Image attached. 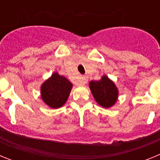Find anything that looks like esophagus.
<instances>
[{
    "mask_svg": "<svg viewBox=\"0 0 160 160\" xmlns=\"http://www.w3.org/2000/svg\"><path fill=\"white\" fill-rule=\"evenodd\" d=\"M87 81H88V79H87V76H81L80 80L78 81V83L80 85H85L87 82Z\"/></svg>",
    "mask_w": 160,
    "mask_h": 160,
    "instance_id": "obj_1",
    "label": "esophagus"
}]
</instances>
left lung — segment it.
<instances>
[{"mask_svg":"<svg viewBox=\"0 0 160 160\" xmlns=\"http://www.w3.org/2000/svg\"><path fill=\"white\" fill-rule=\"evenodd\" d=\"M94 99L100 106L108 108L114 105L118 98V89L107 76L99 81H91L89 84Z\"/></svg>","mask_w":160,"mask_h":160,"instance_id":"left-lung-1","label":"left lung"}]
</instances>
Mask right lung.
I'll return each mask as SVG.
<instances>
[{"instance_id": "right-lung-1", "label": "right lung", "mask_w": 160, "mask_h": 160, "mask_svg": "<svg viewBox=\"0 0 160 160\" xmlns=\"http://www.w3.org/2000/svg\"><path fill=\"white\" fill-rule=\"evenodd\" d=\"M72 87L67 78L53 73L41 87L42 100L51 108H59L66 103Z\"/></svg>"}]
</instances>
